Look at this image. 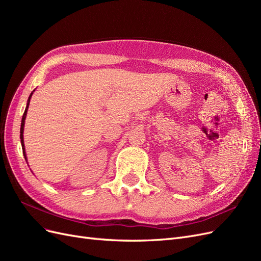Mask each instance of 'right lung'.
Segmentation results:
<instances>
[{"instance_id": "1", "label": "right lung", "mask_w": 261, "mask_h": 261, "mask_svg": "<svg viewBox=\"0 0 261 261\" xmlns=\"http://www.w3.org/2000/svg\"><path fill=\"white\" fill-rule=\"evenodd\" d=\"M31 94H33V92L30 93V96L28 98V102H27V107H26V110L25 112H23V115H22V118H21V125H20V141H21V147H22V151H23V155H25V159H26V153H25V146H23V136H22V133H23V125H25V118H26V115H27V110H28V106H29V102H30V98H31Z\"/></svg>"}]
</instances>
